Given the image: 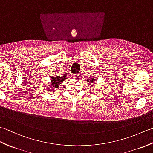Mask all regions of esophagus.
Instances as JSON below:
<instances>
[{"instance_id":"obj_1","label":"esophagus","mask_w":153,"mask_h":153,"mask_svg":"<svg viewBox=\"0 0 153 153\" xmlns=\"http://www.w3.org/2000/svg\"><path fill=\"white\" fill-rule=\"evenodd\" d=\"M74 77H75V78L78 79V78H79V75H75V76H74Z\"/></svg>"}]
</instances>
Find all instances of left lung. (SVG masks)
<instances>
[{
	"instance_id": "8db88e82",
	"label": "left lung",
	"mask_w": 153,
	"mask_h": 153,
	"mask_svg": "<svg viewBox=\"0 0 153 153\" xmlns=\"http://www.w3.org/2000/svg\"><path fill=\"white\" fill-rule=\"evenodd\" d=\"M87 81H88V80H87ZM94 82H95V79H94L93 78V79H91V80L89 81V82H91V83L93 84V83Z\"/></svg>"
}]
</instances>
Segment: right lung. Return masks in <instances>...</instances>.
<instances>
[{
	"mask_svg": "<svg viewBox=\"0 0 153 153\" xmlns=\"http://www.w3.org/2000/svg\"><path fill=\"white\" fill-rule=\"evenodd\" d=\"M66 78V75H63V76H56L51 77V86L53 87H56V88H58V85L60 83H61L62 82H63L64 80H65V79ZM52 89L51 88L50 90H51Z\"/></svg>",
	"mask_w": 153,
	"mask_h": 153,
	"instance_id": "add662e5",
	"label": "right lung"
}]
</instances>
